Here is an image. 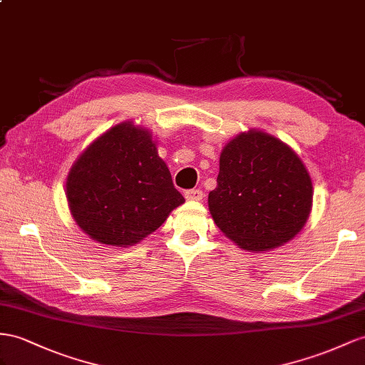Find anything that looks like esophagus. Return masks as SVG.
<instances>
[{
    "mask_svg": "<svg viewBox=\"0 0 365 365\" xmlns=\"http://www.w3.org/2000/svg\"><path fill=\"white\" fill-rule=\"evenodd\" d=\"M185 199L190 200V202H199L203 199V191L202 190H188L183 192Z\"/></svg>",
    "mask_w": 365,
    "mask_h": 365,
    "instance_id": "obj_1",
    "label": "esophagus"
}]
</instances>
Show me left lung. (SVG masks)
<instances>
[{"instance_id":"left-lung-1","label":"left lung","mask_w":365,"mask_h":365,"mask_svg":"<svg viewBox=\"0 0 365 365\" xmlns=\"http://www.w3.org/2000/svg\"><path fill=\"white\" fill-rule=\"evenodd\" d=\"M312 205L310 173L280 138L248 129L223 146L208 208L239 248L260 253L287 244L304 228Z\"/></svg>"}]
</instances>
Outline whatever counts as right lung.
Wrapping results in <instances>:
<instances>
[{"instance_id":"obj_1","label":"right lung","mask_w":365,"mask_h":365,"mask_svg":"<svg viewBox=\"0 0 365 365\" xmlns=\"http://www.w3.org/2000/svg\"><path fill=\"white\" fill-rule=\"evenodd\" d=\"M66 199L81 231L108 247L140 244L185 202L153 133L133 120L112 126L78 155Z\"/></svg>"}]
</instances>
